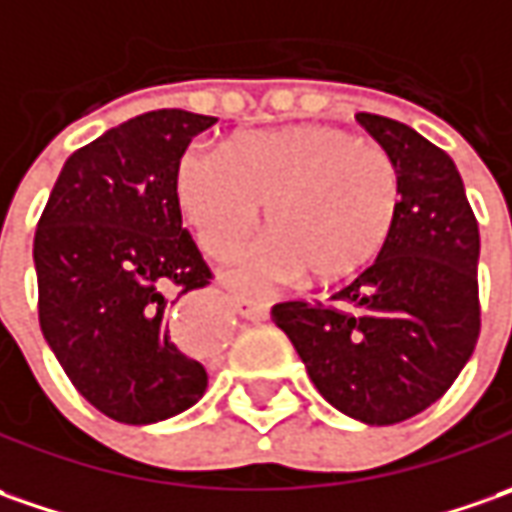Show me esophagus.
<instances>
[{
  "label": "esophagus",
  "mask_w": 512,
  "mask_h": 512,
  "mask_svg": "<svg viewBox=\"0 0 512 512\" xmlns=\"http://www.w3.org/2000/svg\"><path fill=\"white\" fill-rule=\"evenodd\" d=\"M235 309L240 317L252 320V323H263L269 317V303H260V300H249V297H238L235 300Z\"/></svg>",
  "instance_id": "obj_1"
}]
</instances>
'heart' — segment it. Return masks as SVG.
<instances>
[{"instance_id": "b5f03b06", "label": "heart", "mask_w": 512, "mask_h": 512, "mask_svg": "<svg viewBox=\"0 0 512 512\" xmlns=\"http://www.w3.org/2000/svg\"><path fill=\"white\" fill-rule=\"evenodd\" d=\"M175 198L212 257H229L260 218L266 238L232 263L229 277L260 289L306 272L340 283L388 243L402 186L394 158L360 135L300 124L238 138L229 150L192 147L178 164Z\"/></svg>"}]
</instances>
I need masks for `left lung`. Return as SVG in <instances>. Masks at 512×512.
<instances>
[{"label": "left lung", "mask_w": 512, "mask_h": 512, "mask_svg": "<svg viewBox=\"0 0 512 512\" xmlns=\"http://www.w3.org/2000/svg\"><path fill=\"white\" fill-rule=\"evenodd\" d=\"M357 121L399 169L394 232L331 303L289 300L272 317L337 411L397 425L442 397L476 348L479 223L448 152L394 118Z\"/></svg>", "instance_id": "8db88e82"}]
</instances>
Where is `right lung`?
<instances>
[{
	"label": "right lung",
	"instance_id": "add662e5",
	"mask_svg": "<svg viewBox=\"0 0 512 512\" xmlns=\"http://www.w3.org/2000/svg\"><path fill=\"white\" fill-rule=\"evenodd\" d=\"M218 118L135 115L64 161L33 238L39 326L81 397L124 425L192 408L206 368L172 337L169 294L209 283L181 226L175 175Z\"/></svg>",
	"mask_w": 512,
	"mask_h": 512
}]
</instances>
